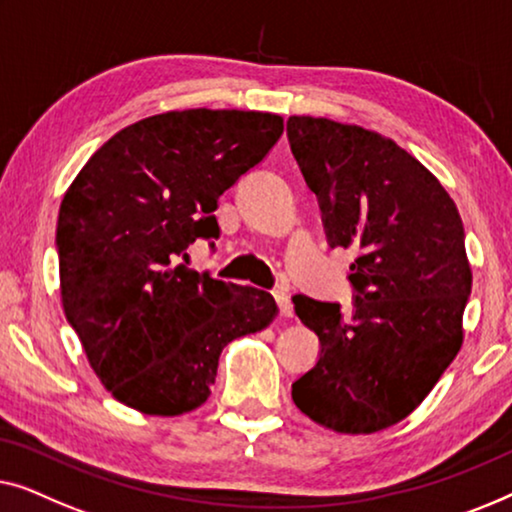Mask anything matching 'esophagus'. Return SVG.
<instances>
[{
    "label": "esophagus",
    "mask_w": 512,
    "mask_h": 512,
    "mask_svg": "<svg viewBox=\"0 0 512 512\" xmlns=\"http://www.w3.org/2000/svg\"><path fill=\"white\" fill-rule=\"evenodd\" d=\"M273 297H276V304L280 308V315H283V318H292L294 306H292L290 294H287L285 290H276V292H273Z\"/></svg>",
    "instance_id": "34e87169"
}]
</instances>
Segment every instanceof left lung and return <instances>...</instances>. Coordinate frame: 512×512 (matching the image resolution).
I'll list each match as a JSON object with an SVG mask.
<instances>
[{
  "label": "left lung",
  "instance_id": "8db88e82",
  "mask_svg": "<svg viewBox=\"0 0 512 512\" xmlns=\"http://www.w3.org/2000/svg\"><path fill=\"white\" fill-rule=\"evenodd\" d=\"M287 136L331 248L357 250L352 315L294 297L322 352L292 399L336 434L383 431L420 406L464 343L473 273L462 215L422 162L373 129L292 115Z\"/></svg>",
  "mask_w": 512,
  "mask_h": 512
}]
</instances>
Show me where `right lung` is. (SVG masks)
<instances>
[{
  "label": "right lung",
  "instance_id": "right-lung-1",
  "mask_svg": "<svg viewBox=\"0 0 512 512\" xmlns=\"http://www.w3.org/2000/svg\"><path fill=\"white\" fill-rule=\"evenodd\" d=\"M283 134L276 113L187 109L113 134L67 187L57 218L60 299L102 385L125 406L176 417L208 399L220 352L278 315L257 287L181 262L218 236L220 194Z\"/></svg>",
  "mask_w": 512,
  "mask_h": 512
}]
</instances>
